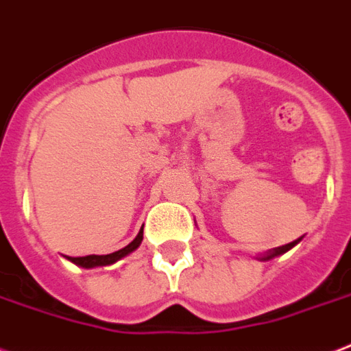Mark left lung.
I'll return each instance as SVG.
<instances>
[{
	"mask_svg": "<svg viewBox=\"0 0 351 351\" xmlns=\"http://www.w3.org/2000/svg\"><path fill=\"white\" fill-rule=\"evenodd\" d=\"M300 241V239H298ZM298 241H293V243H287V245H282V247H278V248H272V250H269V252H265L263 256H261V261H269V259L272 258H276V256H282V254H285L287 250H291V248L298 243Z\"/></svg>",
	"mask_w": 351,
	"mask_h": 351,
	"instance_id": "obj_1",
	"label": "left lung"
}]
</instances>
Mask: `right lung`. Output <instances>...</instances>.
Returning a JSON list of instances; mask_svg holds the SVG:
<instances>
[{
    "label": "right lung",
    "mask_w": 351,
    "mask_h": 351,
    "mask_svg": "<svg viewBox=\"0 0 351 351\" xmlns=\"http://www.w3.org/2000/svg\"><path fill=\"white\" fill-rule=\"evenodd\" d=\"M141 241H143V230H140V234L136 235V239L132 243H128L127 247L121 248V250H117V252L106 254V256H82V258H68L71 263L79 265V267H84V269H93V267H106V265H112L119 261L121 258L128 256L130 252H134L136 248L140 247Z\"/></svg>",
    "instance_id": "add662e5"
}]
</instances>
